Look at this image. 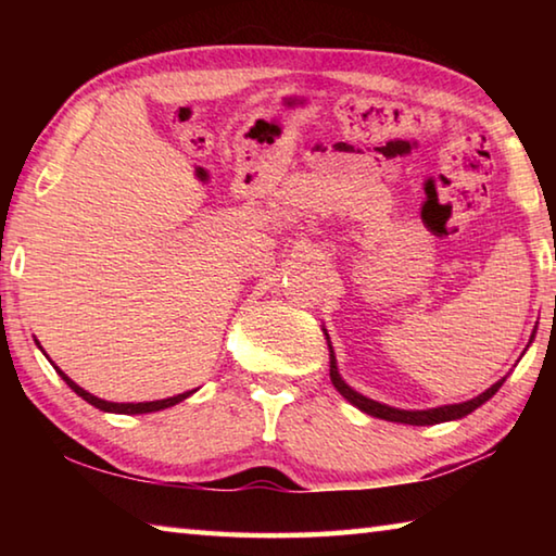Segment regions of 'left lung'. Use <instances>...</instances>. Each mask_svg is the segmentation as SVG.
Returning <instances> with one entry per match:
<instances>
[{"label":"left lung","mask_w":556,"mask_h":556,"mask_svg":"<svg viewBox=\"0 0 556 556\" xmlns=\"http://www.w3.org/2000/svg\"><path fill=\"white\" fill-rule=\"evenodd\" d=\"M331 382L333 388L343 394L348 402H353L357 409L370 414V417H378L384 421H397V425H414V427H425V425H439V421H451V419H460L470 414L473 409L481 407L483 402H488L493 397V394L501 390V384L505 382V378L501 382H495L493 388H488L483 394H478V397L468 400V402H460V404H446V407H437V409H421V412H407V409H394L388 407V404H380L375 400L363 397V394H357L355 390L348 388V384L341 380V375L336 370V357L331 351Z\"/></svg>","instance_id":"1"}]
</instances>
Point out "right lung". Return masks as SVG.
<instances>
[{"label":"right lung","instance_id":"right-lung-1","mask_svg":"<svg viewBox=\"0 0 556 556\" xmlns=\"http://www.w3.org/2000/svg\"><path fill=\"white\" fill-rule=\"evenodd\" d=\"M55 368V365H53ZM55 372L61 375V378L65 380V384H68V388L78 394V397H83L86 402H90L92 407H98V409H102V412H115V414H147V412H159V409H166V407H174V404H178L181 400H186L188 394H193L195 390H191V392H184V394H176V397H168V400H156V402H105V400H100V397H96V394H90V392H86L83 388H78V384H75L68 375H65L63 370H59L55 368Z\"/></svg>","mask_w":556,"mask_h":556}]
</instances>
